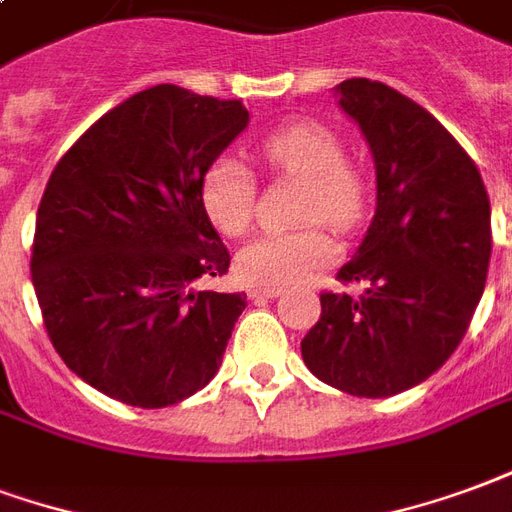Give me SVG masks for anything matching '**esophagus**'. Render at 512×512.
Here are the masks:
<instances>
[{"instance_id":"esophagus-1","label":"esophagus","mask_w":512,"mask_h":512,"mask_svg":"<svg viewBox=\"0 0 512 512\" xmlns=\"http://www.w3.org/2000/svg\"><path fill=\"white\" fill-rule=\"evenodd\" d=\"M283 289H275V286H251L248 289V297H253V300H272V297H278Z\"/></svg>"}]
</instances>
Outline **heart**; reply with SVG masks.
Listing matches in <instances>:
<instances>
[{
  "mask_svg": "<svg viewBox=\"0 0 512 512\" xmlns=\"http://www.w3.org/2000/svg\"><path fill=\"white\" fill-rule=\"evenodd\" d=\"M261 158L272 171L302 179L297 201L300 220H327L352 231L363 218V190L346 166L338 136L322 122H292L275 130L261 144ZM201 201L226 237H242L256 215V185L240 160L223 155L212 160L201 177ZM338 259V245L322 223L292 231H267L240 251V272L261 286H289L311 278Z\"/></svg>",
  "mask_w": 512,
  "mask_h": 512,
  "instance_id": "obj_1",
  "label": "heart"
}]
</instances>
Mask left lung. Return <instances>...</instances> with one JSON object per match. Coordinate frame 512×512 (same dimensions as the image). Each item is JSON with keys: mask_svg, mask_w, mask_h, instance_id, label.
<instances>
[{"mask_svg": "<svg viewBox=\"0 0 512 512\" xmlns=\"http://www.w3.org/2000/svg\"><path fill=\"white\" fill-rule=\"evenodd\" d=\"M376 163V212L322 316L302 338L316 379L360 398L404 393L447 363L469 330L491 259V204L475 160L450 130L398 89L338 84Z\"/></svg>", "mask_w": 512, "mask_h": 512, "instance_id": "obj_1", "label": "left lung"}]
</instances>
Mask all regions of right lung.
Instances as JSON below:
<instances>
[{"mask_svg": "<svg viewBox=\"0 0 512 512\" xmlns=\"http://www.w3.org/2000/svg\"><path fill=\"white\" fill-rule=\"evenodd\" d=\"M245 125L242 100L158 84L103 114L51 171L32 283L57 354L108 398L160 409L218 374L245 294L196 289L231 261L201 177Z\"/></svg>", "mask_w": 512, "mask_h": 512, "instance_id": "1", "label": "right lung"}]
</instances>
